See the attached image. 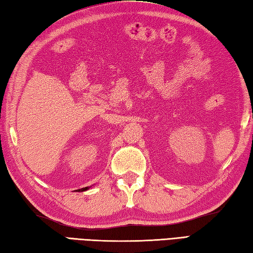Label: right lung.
Here are the masks:
<instances>
[{"label": "right lung", "mask_w": 253, "mask_h": 253, "mask_svg": "<svg viewBox=\"0 0 253 253\" xmlns=\"http://www.w3.org/2000/svg\"><path fill=\"white\" fill-rule=\"evenodd\" d=\"M86 190H88V187H83V189H79L77 191L78 192H84V191H86Z\"/></svg>", "instance_id": "obj_1"}]
</instances>
